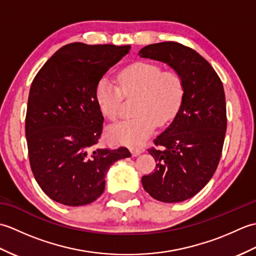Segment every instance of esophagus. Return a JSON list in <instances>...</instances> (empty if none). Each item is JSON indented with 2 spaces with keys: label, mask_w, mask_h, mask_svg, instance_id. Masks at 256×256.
I'll return each instance as SVG.
<instances>
[{
  "label": "esophagus",
  "mask_w": 256,
  "mask_h": 256,
  "mask_svg": "<svg viewBox=\"0 0 256 256\" xmlns=\"http://www.w3.org/2000/svg\"><path fill=\"white\" fill-rule=\"evenodd\" d=\"M142 152H143V150H140V148H132V150H131L132 156H134V157L138 156L140 153H142Z\"/></svg>",
  "instance_id": "obj_1"
}]
</instances>
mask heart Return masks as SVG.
Here are the masks:
<instances>
[{
  "instance_id": "1",
  "label": "heart",
  "mask_w": 256,
  "mask_h": 256,
  "mask_svg": "<svg viewBox=\"0 0 256 256\" xmlns=\"http://www.w3.org/2000/svg\"><path fill=\"white\" fill-rule=\"evenodd\" d=\"M118 84L103 77L96 86V101L101 113L114 121L120 116L123 95L138 96L136 118L118 122L108 128L114 144L138 148L154 132L155 125H165L175 118L184 98V86L175 72H162L154 64L135 62L118 74Z\"/></svg>"
}]
</instances>
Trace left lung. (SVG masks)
Masks as SVG:
<instances>
[{"mask_svg":"<svg viewBox=\"0 0 256 256\" xmlns=\"http://www.w3.org/2000/svg\"><path fill=\"white\" fill-rule=\"evenodd\" d=\"M140 57L168 64L184 86L182 106L150 148L156 170L142 177L144 189L162 202L197 194L218 167L226 130V96L219 76L197 52L175 42L143 47Z\"/></svg>","mask_w":256,"mask_h":256,"instance_id":"obj_1","label":"left lung"}]
</instances>
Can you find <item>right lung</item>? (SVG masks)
Segmentation results:
<instances>
[{
	"label": "right lung",
	"mask_w": 256,
	"mask_h": 256,
	"mask_svg": "<svg viewBox=\"0 0 256 256\" xmlns=\"http://www.w3.org/2000/svg\"><path fill=\"white\" fill-rule=\"evenodd\" d=\"M131 46L72 42L48 59L30 86L25 120L28 157L37 184L64 206L91 204L102 194L113 162L128 148H98L103 116L96 86Z\"/></svg>",
	"instance_id": "right-lung-1"
}]
</instances>
